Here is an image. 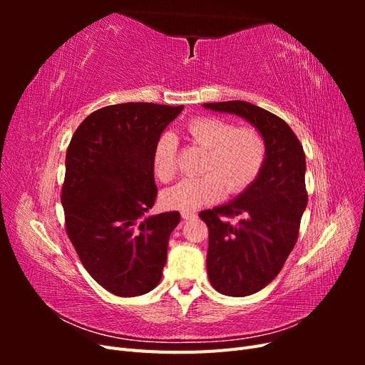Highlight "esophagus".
<instances>
[{
  "label": "esophagus",
  "mask_w": 365,
  "mask_h": 365,
  "mask_svg": "<svg viewBox=\"0 0 365 365\" xmlns=\"http://www.w3.org/2000/svg\"><path fill=\"white\" fill-rule=\"evenodd\" d=\"M181 216H182L184 220H189V219H195L197 215L195 212H182Z\"/></svg>",
  "instance_id": "esophagus-1"
}]
</instances>
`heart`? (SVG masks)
Instances as JSON below:
<instances>
[{
    "label": "heart",
    "mask_w": 365,
    "mask_h": 365,
    "mask_svg": "<svg viewBox=\"0 0 365 365\" xmlns=\"http://www.w3.org/2000/svg\"><path fill=\"white\" fill-rule=\"evenodd\" d=\"M187 134L207 149L202 176L187 178L164 190L161 202L170 210L190 212L219 202L227 193H239L257 178L267 158V143L254 128H236L231 121L213 115L192 118ZM176 141L163 135L153 148V172L163 181L173 180L176 172Z\"/></svg>",
    "instance_id": "heart-1"
}]
</instances>
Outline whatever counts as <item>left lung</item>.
<instances>
[{"instance_id":"obj_1","label":"left lung","mask_w":365,"mask_h":365,"mask_svg":"<svg viewBox=\"0 0 365 365\" xmlns=\"http://www.w3.org/2000/svg\"><path fill=\"white\" fill-rule=\"evenodd\" d=\"M202 106L242 117L267 143L257 178L233 201L200 213L208 227L210 283L224 295L245 297L277 277L295 247L307 205L304 152L288 123L267 109L242 101ZM233 215L242 217L237 226L223 219Z\"/></svg>"}]
</instances>
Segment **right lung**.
Segmentation results:
<instances>
[{
    "mask_svg": "<svg viewBox=\"0 0 365 365\" xmlns=\"http://www.w3.org/2000/svg\"><path fill=\"white\" fill-rule=\"evenodd\" d=\"M182 108L105 106L70 141L61 196L67 235L85 269L114 295H143L161 280L181 216H146L157 197L152 158L161 132Z\"/></svg>",
    "mask_w": 365,
    "mask_h": 365,
    "instance_id": "obj_1",
    "label": "right lung"
}]
</instances>
